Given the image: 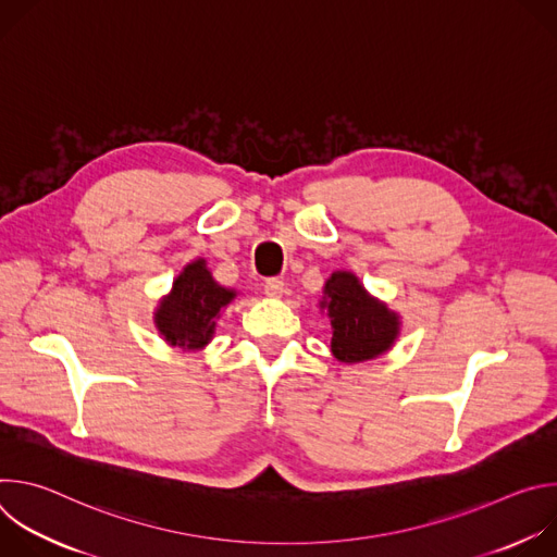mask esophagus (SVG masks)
<instances>
[{
    "mask_svg": "<svg viewBox=\"0 0 557 557\" xmlns=\"http://www.w3.org/2000/svg\"><path fill=\"white\" fill-rule=\"evenodd\" d=\"M264 295L267 297H282L284 295V282L280 277H271L264 282Z\"/></svg>",
    "mask_w": 557,
    "mask_h": 557,
    "instance_id": "obj_1",
    "label": "esophagus"
}]
</instances>
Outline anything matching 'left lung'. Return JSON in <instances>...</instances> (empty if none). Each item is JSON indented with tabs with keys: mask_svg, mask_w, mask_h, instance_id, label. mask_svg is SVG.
Instances as JSON below:
<instances>
[{
	"mask_svg": "<svg viewBox=\"0 0 557 557\" xmlns=\"http://www.w3.org/2000/svg\"><path fill=\"white\" fill-rule=\"evenodd\" d=\"M320 310L331 320V352L346 366L385 355L401 335V314L370 295L352 271L326 280Z\"/></svg>",
	"mask_w": 557,
	"mask_h": 557,
	"instance_id": "1",
	"label": "left lung"
}]
</instances>
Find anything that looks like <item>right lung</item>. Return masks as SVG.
I'll return each instance as SVG.
<instances>
[{
    "label": "right lung",
    "mask_w": 557,
    "mask_h": 557,
    "mask_svg": "<svg viewBox=\"0 0 557 557\" xmlns=\"http://www.w3.org/2000/svg\"><path fill=\"white\" fill-rule=\"evenodd\" d=\"M237 297V290L220 286L207 260L198 258L176 275L172 290L158 301L153 326L172 348L183 352H200L215 335V324Z\"/></svg>",
    "instance_id": "right-lung-1"
}]
</instances>
